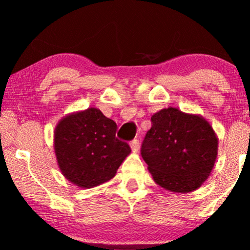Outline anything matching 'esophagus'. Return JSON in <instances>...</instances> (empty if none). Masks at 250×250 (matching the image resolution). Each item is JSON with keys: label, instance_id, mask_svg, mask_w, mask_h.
Instances as JSON below:
<instances>
[{"label": "esophagus", "instance_id": "esophagus-1", "mask_svg": "<svg viewBox=\"0 0 250 250\" xmlns=\"http://www.w3.org/2000/svg\"><path fill=\"white\" fill-rule=\"evenodd\" d=\"M130 148H131V150H134V151L139 150V148H140V143H139V140H137V139H134L133 141L130 142Z\"/></svg>", "mask_w": 250, "mask_h": 250}]
</instances>
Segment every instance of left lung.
Segmentation results:
<instances>
[{
	"label": "left lung",
	"instance_id": "obj_1",
	"mask_svg": "<svg viewBox=\"0 0 250 250\" xmlns=\"http://www.w3.org/2000/svg\"><path fill=\"white\" fill-rule=\"evenodd\" d=\"M141 154L160 187L186 194L200 188L213 170L219 139L203 116L165 108L151 116Z\"/></svg>",
	"mask_w": 250,
	"mask_h": 250
}]
</instances>
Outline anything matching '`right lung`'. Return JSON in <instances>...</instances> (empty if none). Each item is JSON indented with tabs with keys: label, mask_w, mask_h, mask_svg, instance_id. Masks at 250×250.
I'll return each instance as SVG.
<instances>
[{
	"label": "right lung",
	"mask_w": 250,
	"mask_h": 250,
	"mask_svg": "<svg viewBox=\"0 0 250 250\" xmlns=\"http://www.w3.org/2000/svg\"><path fill=\"white\" fill-rule=\"evenodd\" d=\"M116 129L113 120L94 107L62 117L54 131V150L63 176L83 189L113 179L131 151L116 139Z\"/></svg>",
	"instance_id": "1"
}]
</instances>
